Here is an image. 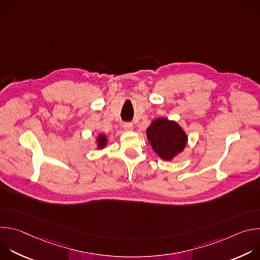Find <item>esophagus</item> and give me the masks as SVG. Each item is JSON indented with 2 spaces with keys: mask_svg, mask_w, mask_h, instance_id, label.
Here are the masks:
<instances>
[{
  "mask_svg": "<svg viewBox=\"0 0 260 260\" xmlns=\"http://www.w3.org/2000/svg\"><path fill=\"white\" fill-rule=\"evenodd\" d=\"M123 128H124L125 131H127V132H131V131L134 129V124H133L132 122H124Z\"/></svg>",
  "mask_w": 260,
  "mask_h": 260,
  "instance_id": "1",
  "label": "esophagus"
}]
</instances>
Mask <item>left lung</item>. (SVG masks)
Returning <instances> with one entry per match:
<instances>
[{"label": "left lung", "mask_w": 260, "mask_h": 260, "mask_svg": "<svg viewBox=\"0 0 260 260\" xmlns=\"http://www.w3.org/2000/svg\"><path fill=\"white\" fill-rule=\"evenodd\" d=\"M147 138L153 150L165 160L180 153L187 142L186 134L175 121L157 118L147 128Z\"/></svg>", "instance_id": "1"}]
</instances>
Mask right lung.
<instances>
[{
	"label": "right lung",
	"mask_w": 260,
	"mask_h": 260,
	"mask_svg": "<svg viewBox=\"0 0 260 260\" xmlns=\"http://www.w3.org/2000/svg\"><path fill=\"white\" fill-rule=\"evenodd\" d=\"M106 143H107L106 136L100 135V136H99V139H98V147H99V148H104L105 145H106Z\"/></svg>",
	"instance_id": "add662e5"
}]
</instances>
